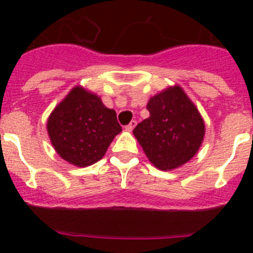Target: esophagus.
Here are the masks:
<instances>
[{
    "mask_svg": "<svg viewBox=\"0 0 253 253\" xmlns=\"http://www.w3.org/2000/svg\"><path fill=\"white\" fill-rule=\"evenodd\" d=\"M135 125H137V122H135V120H131V122L129 123L126 126H125V129H126V130H129V131H131L134 128H135Z\"/></svg>",
    "mask_w": 253,
    "mask_h": 253,
    "instance_id": "esophagus-1",
    "label": "esophagus"
}]
</instances>
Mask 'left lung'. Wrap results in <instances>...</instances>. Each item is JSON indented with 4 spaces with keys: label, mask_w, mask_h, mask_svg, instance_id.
I'll return each mask as SVG.
<instances>
[{
    "label": "left lung",
    "mask_w": 253,
    "mask_h": 253,
    "mask_svg": "<svg viewBox=\"0 0 253 253\" xmlns=\"http://www.w3.org/2000/svg\"><path fill=\"white\" fill-rule=\"evenodd\" d=\"M149 118L134 128L143 151L157 169H173L190 161L202 146L205 125L193 101L180 86L151 97Z\"/></svg>",
    "instance_id": "8db88e82"
}]
</instances>
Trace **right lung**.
<instances>
[{"label": "right lung", "mask_w": 253, "mask_h": 253, "mask_svg": "<svg viewBox=\"0 0 253 253\" xmlns=\"http://www.w3.org/2000/svg\"><path fill=\"white\" fill-rule=\"evenodd\" d=\"M46 129L57 153L78 167L101 160L115 135L122 131L115 111L81 86L72 88L55 106Z\"/></svg>", "instance_id": "right-lung-1"}]
</instances>
